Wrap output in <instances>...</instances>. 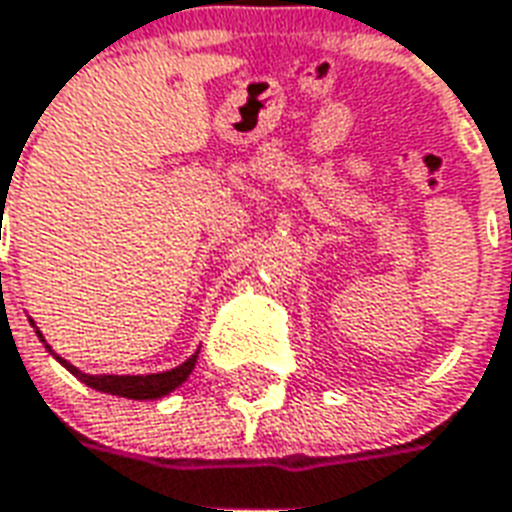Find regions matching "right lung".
Returning <instances> with one entry per match:
<instances>
[{"mask_svg":"<svg viewBox=\"0 0 512 512\" xmlns=\"http://www.w3.org/2000/svg\"><path fill=\"white\" fill-rule=\"evenodd\" d=\"M29 323H32L34 333L40 336V342L45 344V350L54 355L56 361L62 363L67 372L78 377L83 385H89L94 391L100 393H111V396H121V399H135V401H151V399H162V396H168L179 388L181 382H187V377L195 369V363H198V350L189 355L187 361L179 363L176 369H168V372H157V374H86L81 372L78 366H73L70 361H64L62 355H56L51 350V344L45 342L43 331L34 325V320L29 317Z\"/></svg>","mask_w":512,"mask_h":512,"instance_id":"1","label":"right lung"}]
</instances>
